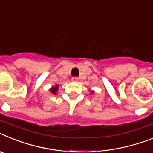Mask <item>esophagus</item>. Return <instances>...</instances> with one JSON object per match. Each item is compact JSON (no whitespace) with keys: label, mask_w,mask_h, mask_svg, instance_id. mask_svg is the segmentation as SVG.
<instances>
[{"label":"esophagus","mask_w":153,"mask_h":153,"mask_svg":"<svg viewBox=\"0 0 153 153\" xmlns=\"http://www.w3.org/2000/svg\"><path fill=\"white\" fill-rule=\"evenodd\" d=\"M71 81H72V82H77L79 81V79H78L77 77H73L72 79H71Z\"/></svg>","instance_id":"1"}]
</instances>
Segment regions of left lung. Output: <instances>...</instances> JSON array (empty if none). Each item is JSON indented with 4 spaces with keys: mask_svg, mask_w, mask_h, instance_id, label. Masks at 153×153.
<instances>
[{
    "mask_svg": "<svg viewBox=\"0 0 153 153\" xmlns=\"http://www.w3.org/2000/svg\"><path fill=\"white\" fill-rule=\"evenodd\" d=\"M92 92H91V93H92Z\"/></svg>",
    "mask_w": 153,
    "mask_h": 153,
    "instance_id": "8db88e82",
    "label": "left lung"
}]
</instances>
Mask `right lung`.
<instances>
[{
  "mask_svg": "<svg viewBox=\"0 0 153 153\" xmlns=\"http://www.w3.org/2000/svg\"><path fill=\"white\" fill-rule=\"evenodd\" d=\"M58 88H59L58 85H55V86H53L52 88H51V89H50V92H52L53 94L56 95V94H57V90H58Z\"/></svg>",
  "mask_w": 153,
  "mask_h": 153,
  "instance_id": "add662e5",
  "label": "right lung"
}]
</instances>
